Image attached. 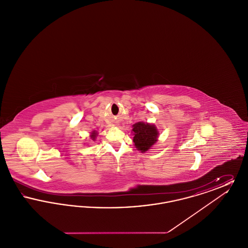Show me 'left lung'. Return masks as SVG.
<instances>
[{"instance_id": "1", "label": "left lung", "mask_w": 248, "mask_h": 248, "mask_svg": "<svg viewBox=\"0 0 248 248\" xmlns=\"http://www.w3.org/2000/svg\"><path fill=\"white\" fill-rule=\"evenodd\" d=\"M134 140L136 148L142 153L147 152L157 141L158 130L154 125L145 123H137L133 125Z\"/></svg>"}]
</instances>
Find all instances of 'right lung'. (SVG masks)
Masks as SVG:
<instances>
[{"instance_id":"obj_1","label":"right lung","mask_w":248,"mask_h":248,"mask_svg":"<svg viewBox=\"0 0 248 248\" xmlns=\"http://www.w3.org/2000/svg\"><path fill=\"white\" fill-rule=\"evenodd\" d=\"M95 137H96V133L94 132V131H93V133H92V135H91V139L93 140H94V139H95Z\"/></svg>"}]
</instances>
